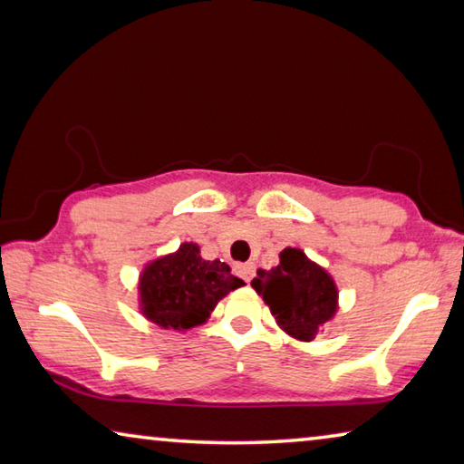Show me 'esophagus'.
Masks as SVG:
<instances>
[{
	"label": "esophagus",
	"instance_id": "obj_1",
	"mask_svg": "<svg viewBox=\"0 0 464 464\" xmlns=\"http://www.w3.org/2000/svg\"><path fill=\"white\" fill-rule=\"evenodd\" d=\"M235 272L239 274V276L246 280V282H249L251 278H254V272H256V266L251 264V262H247V264H237L235 266Z\"/></svg>",
	"mask_w": 464,
	"mask_h": 464
}]
</instances>
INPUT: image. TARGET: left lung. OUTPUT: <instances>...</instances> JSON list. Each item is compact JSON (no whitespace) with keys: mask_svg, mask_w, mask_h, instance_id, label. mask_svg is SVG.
<instances>
[{"mask_svg":"<svg viewBox=\"0 0 464 464\" xmlns=\"http://www.w3.org/2000/svg\"><path fill=\"white\" fill-rule=\"evenodd\" d=\"M272 270H257L251 288L268 304L276 325L298 342H313L340 311L332 274L298 247L280 251Z\"/></svg>","mask_w":464,"mask_h":464,"instance_id":"left-lung-1","label":"left lung"}]
</instances>
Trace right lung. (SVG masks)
<instances>
[{"label":"right lung","instance_id":"add662e5","mask_svg":"<svg viewBox=\"0 0 464 464\" xmlns=\"http://www.w3.org/2000/svg\"><path fill=\"white\" fill-rule=\"evenodd\" d=\"M246 285L229 264L204 260L194 241L149 260L139 274V311L161 329L188 332L204 325L221 298Z\"/></svg>","mask_w":464,"mask_h":464}]
</instances>
